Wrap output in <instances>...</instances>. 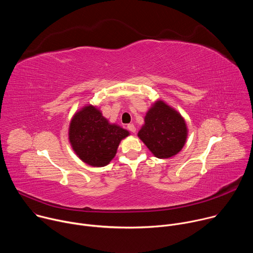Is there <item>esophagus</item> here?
Here are the masks:
<instances>
[{
    "mask_svg": "<svg viewBox=\"0 0 253 253\" xmlns=\"http://www.w3.org/2000/svg\"><path fill=\"white\" fill-rule=\"evenodd\" d=\"M127 128H128V130H129L130 132H132V133H135V132H136V127L134 126V124H128V125H127Z\"/></svg>",
    "mask_w": 253,
    "mask_h": 253,
    "instance_id": "1",
    "label": "esophagus"
}]
</instances>
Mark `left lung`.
<instances>
[{
    "instance_id": "1",
    "label": "left lung",
    "mask_w": 253,
    "mask_h": 253,
    "mask_svg": "<svg viewBox=\"0 0 253 253\" xmlns=\"http://www.w3.org/2000/svg\"><path fill=\"white\" fill-rule=\"evenodd\" d=\"M138 136L157 158H169L183 148L187 128L181 115L158 101L146 114Z\"/></svg>"
}]
</instances>
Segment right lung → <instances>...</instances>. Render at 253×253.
<instances>
[{"instance_id":"obj_1","label":"right lung","mask_w":253,"mask_h":253,"mask_svg":"<svg viewBox=\"0 0 253 253\" xmlns=\"http://www.w3.org/2000/svg\"><path fill=\"white\" fill-rule=\"evenodd\" d=\"M129 132L108 123L99 110L86 106L72 119L69 139L76 154L85 163L102 167L114 158L120 141Z\"/></svg>"}]
</instances>
